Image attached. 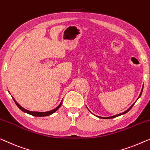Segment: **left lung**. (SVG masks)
I'll use <instances>...</instances> for the list:
<instances>
[{
  "label": "left lung",
  "instance_id": "left-lung-1",
  "mask_svg": "<svg viewBox=\"0 0 150 150\" xmlns=\"http://www.w3.org/2000/svg\"><path fill=\"white\" fill-rule=\"evenodd\" d=\"M142 91H143V88H142V92H141V93H140V95H139V98L140 97V96H141V95H142ZM135 104V103H134ZM134 104H133L131 106V107L129 108V109H127L126 110V111H125V112H122V113H120V114H119V115H114V116H112V117H99V118H100V119H112V118H115V117H118V116H120V115H123V114H125L126 112H127L131 108L133 107V106L134 105Z\"/></svg>",
  "mask_w": 150,
  "mask_h": 150
}]
</instances>
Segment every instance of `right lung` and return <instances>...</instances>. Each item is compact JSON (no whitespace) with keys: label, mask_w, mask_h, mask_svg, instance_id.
Wrapping results in <instances>:
<instances>
[{"label":"right lung","mask_w":150,"mask_h":150,"mask_svg":"<svg viewBox=\"0 0 150 150\" xmlns=\"http://www.w3.org/2000/svg\"><path fill=\"white\" fill-rule=\"evenodd\" d=\"M13 100H14V101H15V104L17 105V107H19V109L22 110V111L26 112V113H28L29 115H33V116H35V117H45V116H48V115H52V114L54 113V112H56L57 110H58V109L61 107V105L62 104V102H61L60 104L57 106L56 109H53L52 110H50V111H47V112H35V111H29V110H26L25 109H24V108H23L21 106H20L19 104H18V103L15 101V99L13 98Z\"/></svg>","instance_id":"1"}]
</instances>
